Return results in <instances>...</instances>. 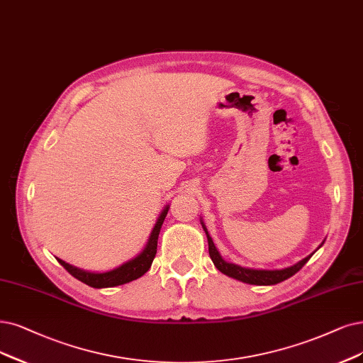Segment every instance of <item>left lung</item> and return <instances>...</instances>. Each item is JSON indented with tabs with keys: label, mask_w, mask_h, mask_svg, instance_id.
<instances>
[{
	"label": "left lung",
	"mask_w": 363,
	"mask_h": 363,
	"mask_svg": "<svg viewBox=\"0 0 363 363\" xmlns=\"http://www.w3.org/2000/svg\"><path fill=\"white\" fill-rule=\"evenodd\" d=\"M200 224H202L203 230L206 233L208 245H209V256H211L213 264H216L217 269L220 272H223L224 275L235 278L238 281H242V283H247V284H254V286H274V284H278V283H281V281H284V279L293 277L296 272H299L302 269V266L308 260H310L313 254L315 252L314 251L313 254H310L308 257L302 259L296 264L284 267V269H252V267H244V266H239V264H235V263H230V262H225L221 257V254L218 252L217 247L213 245V240L209 236L208 229H206V225H205L202 218H200ZM321 245H323V242H321Z\"/></svg>",
	"instance_id": "8db88e82"
}]
</instances>
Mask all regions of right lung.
<instances>
[{
    "mask_svg": "<svg viewBox=\"0 0 363 363\" xmlns=\"http://www.w3.org/2000/svg\"><path fill=\"white\" fill-rule=\"evenodd\" d=\"M167 211H169V205H166L164 209L161 211V213L155 221L154 229L150 235V239H147L145 248L138 254V256L127 260L123 264H119L118 267H113V269H111V271L92 272V271L80 269V267H76L58 257H57V260L65 267L67 272H70L74 278L82 281V283H85L89 287L107 289V287H116L121 284H127V283H130V281L138 279L150 271L152 260L157 254L158 235L161 230V225H163V221L167 216Z\"/></svg>",
    "mask_w": 363,
    "mask_h": 363,
    "instance_id": "right-lung-1",
    "label": "right lung"
}]
</instances>
